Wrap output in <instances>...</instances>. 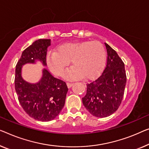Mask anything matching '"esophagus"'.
<instances>
[{"instance_id":"esophagus-1","label":"esophagus","mask_w":149,"mask_h":149,"mask_svg":"<svg viewBox=\"0 0 149 149\" xmlns=\"http://www.w3.org/2000/svg\"><path fill=\"white\" fill-rule=\"evenodd\" d=\"M73 85H74V84H73V83H69V82H68V83H67V86H68V88H72V86H73Z\"/></svg>"}]
</instances>
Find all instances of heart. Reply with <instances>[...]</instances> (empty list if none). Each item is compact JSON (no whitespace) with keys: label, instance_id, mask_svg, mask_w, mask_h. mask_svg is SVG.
I'll use <instances>...</instances> for the list:
<instances>
[{"label":"heart","instance_id":"obj_1","mask_svg":"<svg viewBox=\"0 0 149 149\" xmlns=\"http://www.w3.org/2000/svg\"><path fill=\"white\" fill-rule=\"evenodd\" d=\"M46 61L49 69L56 75L61 76L72 61L74 67L64 75L66 79H92L103 70L106 52L97 41L67 42L57 46L55 52H49Z\"/></svg>","mask_w":149,"mask_h":149}]
</instances>
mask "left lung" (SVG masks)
<instances>
[{"instance_id":"8db88e82","label":"left lung","mask_w":149,"mask_h":149,"mask_svg":"<svg viewBox=\"0 0 149 149\" xmlns=\"http://www.w3.org/2000/svg\"><path fill=\"white\" fill-rule=\"evenodd\" d=\"M107 63L102 74L87 84L82 102L93 116L104 118L118 110L123 100L126 84L124 64L116 51L105 43Z\"/></svg>"}]
</instances>
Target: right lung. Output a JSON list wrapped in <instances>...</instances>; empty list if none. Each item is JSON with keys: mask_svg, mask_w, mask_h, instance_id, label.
I'll use <instances>...</instances> for the list:
<instances>
[{"mask_svg": "<svg viewBox=\"0 0 149 149\" xmlns=\"http://www.w3.org/2000/svg\"><path fill=\"white\" fill-rule=\"evenodd\" d=\"M51 39H38L25 49L16 65L15 86L18 99L26 114L39 121L48 122L56 118L65 104L68 88L65 82L55 78L43 68L37 83H30L22 76V68L26 63L41 62L47 65L46 55Z\"/></svg>", "mask_w": 149, "mask_h": 149, "instance_id": "right-lung-1", "label": "right lung"}]
</instances>
